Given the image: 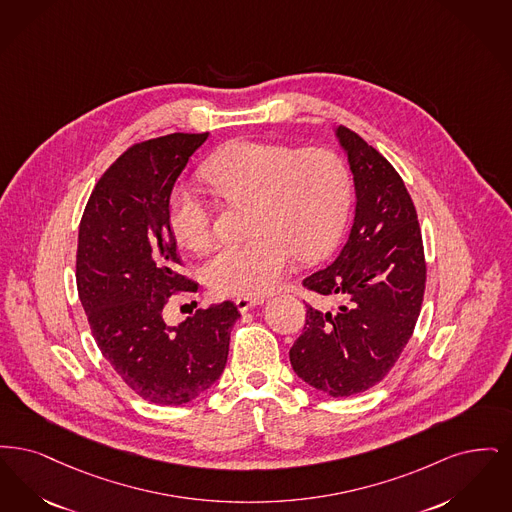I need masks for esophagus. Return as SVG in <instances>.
Masks as SVG:
<instances>
[{"mask_svg": "<svg viewBox=\"0 0 512 512\" xmlns=\"http://www.w3.org/2000/svg\"><path fill=\"white\" fill-rule=\"evenodd\" d=\"M235 304H237V308H239V312H248V310H252V308H258V306H262L264 304V300L262 298H248V296H241V298H237L235 300Z\"/></svg>", "mask_w": 512, "mask_h": 512, "instance_id": "34e87169", "label": "esophagus"}]
</instances>
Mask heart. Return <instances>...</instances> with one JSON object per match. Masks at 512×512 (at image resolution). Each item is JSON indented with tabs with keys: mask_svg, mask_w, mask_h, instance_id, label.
<instances>
[{
	"mask_svg": "<svg viewBox=\"0 0 512 512\" xmlns=\"http://www.w3.org/2000/svg\"><path fill=\"white\" fill-rule=\"evenodd\" d=\"M202 179L222 199L250 204L252 237L218 248L202 269L220 296L266 294L283 281L296 254L323 256L344 231L354 197L346 160L327 147L233 143L204 164ZM166 218L179 245L193 252L212 245L210 210L189 187L172 189Z\"/></svg>",
	"mask_w": 512,
	"mask_h": 512,
	"instance_id": "heart-1",
	"label": "heart"
}]
</instances>
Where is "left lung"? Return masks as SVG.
<instances>
[{"mask_svg": "<svg viewBox=\"0 0 512 512\" xmlns=\"http://www.w3.org/2000/svg\"><path fill=\"white\" fill-rule=\"evenodd\" d=\"M356 183V214L333 264L304 287L336 302L306 304V325L290 348L292 369L313 388L348 398L396 365L423 306L426 262L411 195L396 168L356 132L340 126Z\"/></svg>", "mask_w": 512, "mask_h": 512, "instance_id": "left-lung-1", "label": "left lung"}]
</instances>
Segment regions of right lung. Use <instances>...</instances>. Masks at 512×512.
Segmentation results:
<instances>
[{
  "mask_svg": "<svg viewBox=\"0 0 512 512\" xmlns=\"http://www.w3.org/2000/svg\"><path fill=\"white\" fill-rule=\"evenodd\" d=\"M204 134H170L135 143L91 191L78 231L76 287L89 329L114 373L143 400L181 405L223 373L241 317L233 302L164 321L174 294L199 285L176 271L178 245L168 199Z\"/></svg>",
  "mask_w": 512,
  "mask_h": 512,
  "instance_id": "obj_1",
  "label": "right lung"
}]
</instances>
